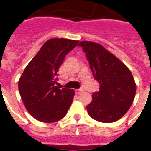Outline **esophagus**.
Listing matches in <instances>:
<instances>
[{"mask_svg": "<svg viewBox=\"0 0 151 151\" xmlns=\"http://www.w3.org/2000/svg\"><path fill=\"white\" fill-rule=\"evenodd\" d=\"M75 92H76V94L79 95V94H81V92H82V90H76Z\"/></svg>", "mask_w": 151, "mask_h": 151, "instance_id": "obj_1", "label": "esophagus"}]
</instances>
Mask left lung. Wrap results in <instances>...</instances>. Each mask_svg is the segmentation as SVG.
I'll list each match as a JSON object with an SVG mask.
<instances>
[{"instance_id":"left-lung-1","label":"left lung","mask_w":151,"mask_h":151,"mask_svg":"<svg viewBox=\"0 0 151 151\" xmlns=\"http://www.w3.org/2000/svg\"><path fill=\"white\" fill-rule=\"evenodd\" d=\"M99 91L92 95L87 106L92 118L111 123L122 118L133 103L136 85L129 69L102 45L92 41H81Z\"/></svg>"}]
</instances>
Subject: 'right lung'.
Instances as JSON below:
<instances>
[{
  "mask_svg": "<svg viewBox=\"0 0 151 151\" xmlns=\"http://www.w3.org/2000/svg\"><path fill=\"white\" fill-rule=\"evenodd\" d=\"M78 42L66 38L49 39L25 68L18 87L25 107L35 119L52 123L66 114L74 91L55 86V76L66 55Z\"/></svg>",
  "mask_w": 151,
  "mask_h": 151,
  "instance_id": "add662e5",
  "label": "right lung"
}]
</instances>
